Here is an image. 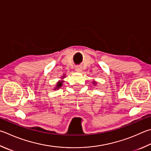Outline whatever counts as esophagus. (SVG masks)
Segmentation results:
<instances>
[{"instance_id":"obj_1","label":"esophagus","mask_w":151,"mask_h":151,"mask_svg":"<svg viewBox=\"0 0 151 151\" xmlns=\"http://www.w3.org/2000/svg\"><path fill=\"white\" fill-rule=\"evenodd\" d=\"M76 71L78 72H81L82 71V68L79 66H78L76 67Z\"/></svg>"}]
</instances>
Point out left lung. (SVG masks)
<instances>
[{"mask_svg": "<svg viewBox=\"0 0 151 151\" xmlns=\"http://www.w3.org/2000/svg\"><path fill=\"white\" fill-rule=\"evenodd\" d=\"M93 83H94V84H95V85L96 84V83H95V81H93Z\"/></svg>", "mask_w": 151, "mask_h": 151, "instance_id": "1", "label": "left lung"}]
</instances>
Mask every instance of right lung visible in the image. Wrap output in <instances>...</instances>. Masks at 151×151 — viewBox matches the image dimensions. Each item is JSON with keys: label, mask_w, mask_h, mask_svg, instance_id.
<instances>
[{"label": "right lung", "mask_w": 151, "mask_h": 151, "mask_svg": "<svg viewBox=\"0 0 151 151\" xmlns=\"http://www.w3.org/2000/svg\"><path fill=\"white\" fill-rule=\"evenodd\" d=\"M64 76H63V77H62V78H64ZM64 82V81H58V83H57V84H56V87H55V90H56V89H59V88H60L61 87H62V83H63Z\"/></svg>", "instance_id": "right-lung-1"}]
</instances>
